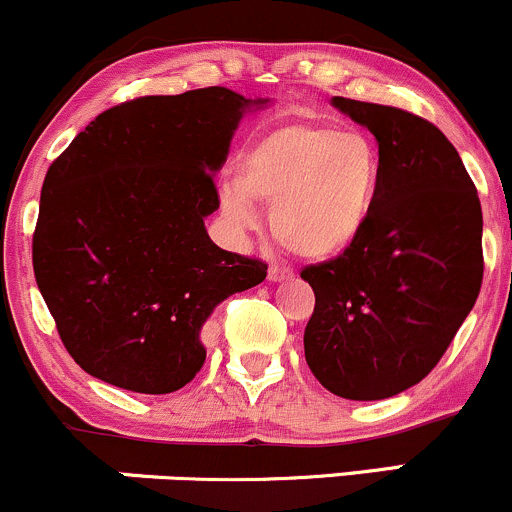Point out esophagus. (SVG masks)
<instances>
[{
  "label": "esophagus",
  "mask_w": 512,
  "mask_h": 512,
  "mask_svg": "<svg viewBox=\"0 0 512 512\" xmlns=\"http://www.w3.org/2000/svg\"><path fill=\"white\" fill-rule=\"evenodd\" d=\"M267 276H269V281H289V279H293V272L289 267H279V264H272Z\"/></svg>",
  "instance_id": "1"
}]
</instances>
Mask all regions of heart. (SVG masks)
<instances>
[{"mask_svg":"<svg viewBox=\"0 0 512 512\" xmlns=\"http://www.w3.org/2000/svg\"><path fill=\"white\" fill-rule=\"evenodd\" d=\"M380 187L383 161L366 134L298 120L240 151L219 207L236 233L257 228L255 204L272 207L276 243L303 260L332 262L368 231Z\"/></svg>","mask_w":512,"mask_h":512,"instance_id":"obj_1","label":"heart"}]
</instances>
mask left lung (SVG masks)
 <instances>
[{"mask_svg": "<svg viewBox=\"0 0 512 512\" xmlns=\"http://www.w3.org/2000/svg\"><path fill=\"white\" fill-rule=\"evenodd\" d=\"M378 142L383 187L363 238L305 267L315 310L305 361L322 387L356 402L421 383L477 303L481 204L457 149L424 117L334 96Z\"/></svg>", "mask_w": 512, "mask_h": 512, "instance_id": "1", "label": "left lung"}]
</instances>
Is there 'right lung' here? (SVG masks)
Masks as SVG:
<instances>
[{
	"mask_svg": "<svg viewBox=\"0 0 512 512\" xmlns=\"http://www.w3.org/2000/svg\"><path fill=\"white\" fill-rule=\"evenodd\" d=\"M267 103L223 86L137 98L50 166L35 281L88 375L142 395L180 390L204 366L199 332L216 305L264 281L267 264L221 250L204 219L238 122Z\"/></svg>",
	"mask_w": 512,
	"mask_h": 512,
	"instance_id": "add662e5",
	"label": "right lung"
}]
</instances>
